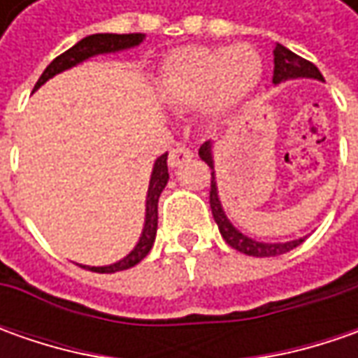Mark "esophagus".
Segmentation results:
<instances>
[{"label": "esophagus", "mask_w": 358, "mask_h": 358, "mask_svg": "<svg viewBox=\"0 0 358 358\" xmlns=\"http://www.w3.org/2000/svg\"><path fill=\"white\" fill-rule=\"evenodd\" d=\"M191 159H193V151L189 147H185V145H177L169 153V165L177 167V165H181L185 161H191Z\"/></svg>", "instance_id": "34e87169"}]
</instances>
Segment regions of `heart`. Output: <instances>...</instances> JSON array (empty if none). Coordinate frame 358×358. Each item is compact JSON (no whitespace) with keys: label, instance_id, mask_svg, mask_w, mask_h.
<instances>
[{"label":"heart","instance_id":"obj_1","mask_svg":"<svg viewBox=\"0 0 358 358\" xmlns=\"http://www.w3.org/2000/svg\"><path fill=\"white\" fill-rule=\"evenodd\" d=\"M259 79L261 59L245 43L183 48L171 53L163 67V90L171 101L197 105L207 99L215 113L237 107Z\"/></svg>","mask_w":358,"mask_h":358}]
</instances>
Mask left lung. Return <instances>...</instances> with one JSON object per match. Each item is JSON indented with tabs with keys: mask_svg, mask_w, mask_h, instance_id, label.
Listing matches in <instances>:
<instances>
[{
	"mask_svg": "<svg viewBox=\"0 0 358 358\" xmlns=\"http://www.w3.org/2000/svg\"><path fill=\"white\" fill-rule=\"evenodd\" d=\"M295 77H315V79H323L321 71L317 69L315 63L303 59L301 55L293 53L291 49L282 48L281 43H277L275 48V71H273V83H281L285 79H295ZM201 159L213 167V157H211V143L201 145L199 149ZM209 205H211V213H213L215 223L219 225V231L223 235V239L227 241L233 249H237L241 253L251 255V257H277V255L287 253L291 249L299 247L303 239L289 241V243H259V241L249 239L247 235L239 233L237 229L229 223V219L221 209V201L217 197V185H215V177L211 173V191H209Z\"/></svg>",
	"mask_w": 358,
	"mask_h": 358,
	"instance_id": "obj_1",
	"label": "left lung"
}]
</instances>
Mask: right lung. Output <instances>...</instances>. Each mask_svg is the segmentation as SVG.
<instances>
[{"mask_svg": "<svg viewBox=\"0 0 358 358\" xmlns=\"http://www.w3.org/2000/svg\"><path fill=\"white\" fill-rule=\"evenodd\" d=\"M143 34H95L83 37L79 43L67 51H63L62 55H57L53 62L45 67V71L37 79L34 91L41 87L49 77L59 73L63 69H69L83 59H87L91 55L97 53H111V51H119V49L133 48L139 45L143 41ZM169 179V169H167V153L161 155L155 161V167L151 173V181H149V191H147V215H145V229L141 239L137 243V247L131 251L125 259H121L119 263L107 265V267H83L95 271V273H115V271H125V268L135 267L139 261H143L147 253L151 251L153 243H155V233H157V203L161 197V191L167 185Z\"/></svg>", "mask_w": 358, "mask_h": 358, "instance_id": "add662e5", "label": "right lung"}]
</instances>
